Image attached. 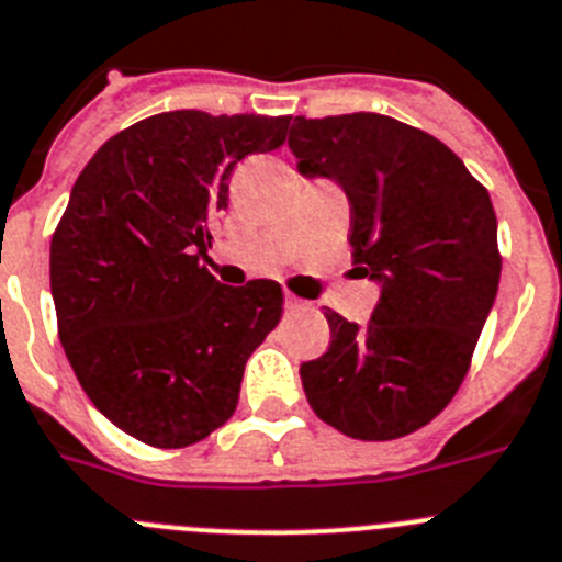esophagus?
Masks as SVG:
<instances>
[{
  "label": "esophagus",
  "mask_w": 562,
  "mask_h": 562,
  "mask_svg": "<svg viewBox=\"0 0 562 562\" xmlns=\"http://www.w3.org/2000/svg\"><path fill=\"white\" fill-rule=\"evenodd\" d=\"M285 307L288 311H307V302L300 300V296H293V293H285Z\"/></svg>",
  "instance_id": "esophagus-1"
}]
</instances>
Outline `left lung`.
<instances>
[{"label":"left lung","mask_w":562,"mask_h":562,"mask_svg":"<svg viewBox=\"0 0 562 562\" xmlns=\"http://www.w3.org/2000/svg\"><path fill=\"white\" fill-rule=\"evenodd\" d=\"M288 148L302 176L341 184L352 260L381 285L367 325L325 311L330 347L300 367L307 403L352 439L406 437L462 386L495 302L493 201L437 136L383 114L296 117Z\"/></svg>","instance_id":"1"}]
</instances>
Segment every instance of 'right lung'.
Listing matches in <instances>:
<instances>
[{"mask_svg":"<svg viewBox=\"0 0 562 562\" xmlns=\"http://www.w3.org/2000/svg\"><path fill=\"white\" fill-rule=\"evenodd\" d=\"M288 123L165 111L75 181L49 246L58 336L89 401L139 442L187 448L224 426L280 322V282L221 285L204 260L235 165L280 148Z\"/></svg>","mask_w":562,"mask_h":562,"instance_id":"obj_1","label":"right lung"}]
</instances>
